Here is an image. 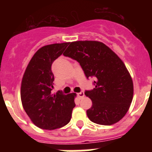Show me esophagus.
<instances>
[{"label": "esophagus", "instance_id": "esophagus-1", "mask_svg": "<svg viewBox=\"0 0 152 152\" xmlns=\"http://www.w3.org/2000/svg\"><path fill=\"white\" fill-rule=\"evenodd\" d=\"M77 96H78V98L81 99V98H83L84 96V93L83 91H80V92L77 93Z\"/></svg>", "mask_w": 152, "mask_h": 152}]
</instances>
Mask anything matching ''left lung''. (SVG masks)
<instances>
[{
	"instance_id": "obj_1",
	"label": "left lung",
	"mask_w": 152,
	"mask_h": 152,
	"mask_svg": "<svg viewBox=\"0 0 152 152\" xmlns=\"http://www.w3.org/2000/svg\"><path fill=\"white\" fill-rule=\"evenodd\" d=\"M63 55L76 60L87 78H96L95 88L84 92L92 100V107L87 110L90 120L110 126L123 119L133 97V83L117 55L97 41L71 42Z\"/></svg>"
}]
</instances>
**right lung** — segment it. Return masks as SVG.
Segmentation results:
<instances>
[{
	"label": "right lung",
	"mask_w": 152,
	"mask_h": 152,
	"mask_svg": "<svg viewBox=\"0 0 152 152\" xmlns=\"http://www.w3.org/2000/svg\"><path fill=\"white\" fill-rule=\"evenodd\" d=\"M69 42L45 45L31 58L21 84L23 107L36 126L42 129H56L68 124L75 107V94H52L54 75L53 61L61 56Z\"/></svg>",
	"instance_id": "obj_1"
}]
</instances>
